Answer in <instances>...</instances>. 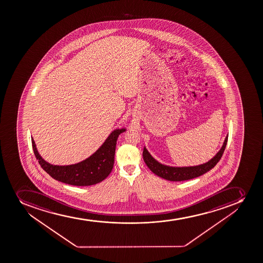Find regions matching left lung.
I'll return each instance as SVG.
<instances>
[{
  "mask_svg": "<svg viewBox=\"0 0 263 263\" xmlns=\"http://www.w3.org/2000/svg\"><path fill=\"white\" fill-rule=\"evenodd\" d=\"M227 141H228V136L224 139V144H223L221 149L218 152V154H216L215 156L213 157V159H210L205 164H199L195 166L172 167L160 164L159 162L157 161L156 159L152 157L151 154H149V152L146 150V147H144L143 159L147 167L151 170L152 172H154V174L164 178V179L173 181V182L193 179V178L205 174V172H209L210 170L215 166L224 154Z\"/></svg>",
  "mask_w": 263,
  "mask_h": 263,
  "instance_id": "left-lung-1",
  "label": "left lung"
}]
</instances>
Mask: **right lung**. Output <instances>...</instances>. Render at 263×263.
<instances>
[{"mask_svg":"<svg viewBox=\"0 0 263 263\" xmlns=\"http://www.w3.org/2000/svg\"><path fill=\"white\" fill-rule=\"evenodd\" d=\"M126 128L115 129L103 145L91 156L70 165H53L42 159L36 150L33 139L31 144L34 154L42 168L54 179L74 186H90L105 179L114 165L115 152L117 138Z\"/></svg>","mask_w":263,"mask_h":263,"instance_id":"1","label":"right lung"}]
</instances>
